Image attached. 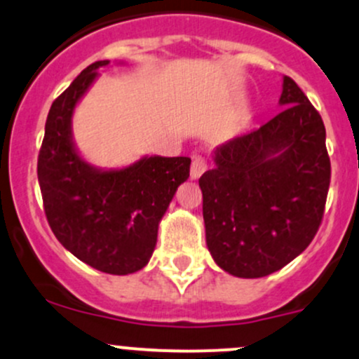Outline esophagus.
<instances>
[{"mask_svg": "<svg viewBox=\"0 0 359 359\" xmlns=\"http://www.w3.org/2000/svg\"><path fill=\"white\" fill-rule=\"evenodd\" d=\"M205 171H207V161L203 159V157H195L190 168V178L198 180Z\"/></svg>", "mask_w": 359, "mask_h": 359, "instance_id": "34e87169", "label": "esophagus"}]
</instances>
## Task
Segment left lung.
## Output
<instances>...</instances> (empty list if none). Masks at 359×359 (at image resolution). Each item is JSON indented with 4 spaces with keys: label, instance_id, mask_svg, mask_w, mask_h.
<instances>
[{
    "label": "left lung",
    "instance_id": "1",
    "mask_svg": "<svg viewBox=\"0 0 359 359\" xmlns=\"http://www.w3.org/2000/svg\"><path fill=\"white\" fill-rule=\"evenodd\" d=\"M284 109L258 130L214 150V168L198 180L205 240L231 276L257 279L306 250L323 217L330 184L325 126L289 76Z\"/></svg>",
    "mask_w": 359,
    "mask_h": 359
}]
</instances>
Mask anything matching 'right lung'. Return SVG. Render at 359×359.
I'll return each mask as SVG.
<instances>
[{
	"instance_id": "1",
	"label": "right lung",
	"mask_w": 359,
	"mask_h": 359,
	"mask_svg": "<svg viewBox=\"0 0 359 359\" xmlns=\"http://www.w3.org/2000/svg\"><path fill=\"white\" fill-rule=\"evenodd\" d=\"M109 61H95L53 102L37 159L44 212L57 241L97 271L126 276L144 269L157 229L181 183L190 157L145 156L121 169L88 164L75 147L76 104Z\"/></svg>"
}]
</instances>
